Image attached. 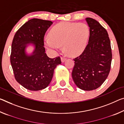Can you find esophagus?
Wrapping results in <instances>:
<instances>
[{
  "instance_id": "esophagus-1",
  "label": "esophagus",
  "mask_w": 124,
  "mask_h": 124,
  "mask_svg": "<svg viewBox=\"0 0 124 124\" xmlns=\"http://www.w3.org/2000/svg\"><path fill=\"white\" fill-rule=\"evenodd\" d=\"M61 59L62 62H64V61H65L67 58L66 57H61Z\"/></svg>"
}]
</instances>
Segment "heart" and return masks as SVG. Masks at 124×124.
<instances>
[{"mask_svg": "<svg viewBox=\"0 0 124 124\" xmlns=\"http://www.w3.org/2000/svg\"><path fill=\"white\" fill-rule=\"evenodd\" d=\"M89 34V27L85 23H61L51 29L50 37L45 39V44L47 47L56 51L63 46L67 54L75 56L85 48Z\"/></svg>", "mask_w": 124, "mask_h": 124, "instance_id": "heart-1", "label": "heart"}]
</instances>
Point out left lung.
<instances>
[{"mask_svg": "<svg viewBox=\"0 0 124 124\" xmlns=\"http://www.w3.org/2000/svg\"><path fill=\"white\" fill-rule=\"evenodd\" d=\"M86 21L89 27L88 44L83 53L73 59L72 76L78 88L89 91L99 88L107 78L112 52L106 29L95 19L87 17Z\"/></svg>", "mask_w": 124, "mask_h": 124, "instance_id": "1", "label": "left lung"}]
</instances>
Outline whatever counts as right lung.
I'll return each instance as SVG.
<instances>
[{"label": "right lung", "instance_id": "add662e5", "mask_svg": "<svg viewBox=\"0 0 124 124\" xmlns=\"http://www.w3.org/2000/svg\"><path fill=\"white\" fill-rule=\"evenodd\" d=\"M53 23L32 19L24 23L14 37L10 63L15 79L26 89L37 91L45 89L51 81L54 68L61 63L60 56L50 58L45 53L44 36ZM32 43L35 50L31 56L25 54L27 44Z\"/></svg>", "mask_w": 124, "mask_h": 124}]
</instances>
